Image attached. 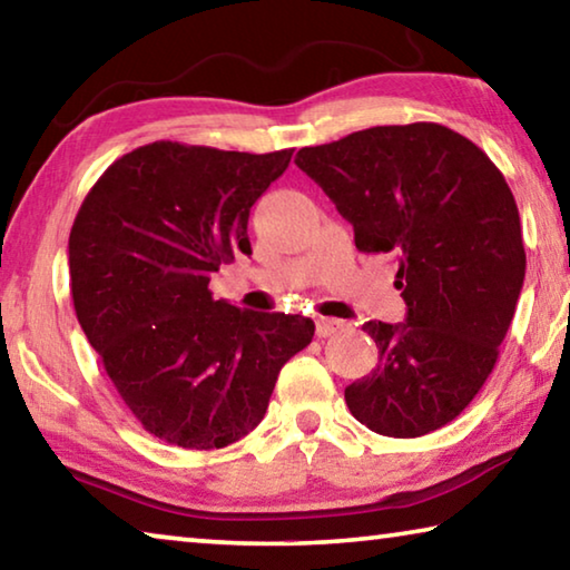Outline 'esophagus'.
I'll return each mask as SVG.
<instances>
[{"label":"esophagus","mask_w":570,"mask_h":570,"mask_svg":"<svg viewBox=\"0 0 570 570\" xmlns=\"http://www.w3.org/2000/svg\"><path fill=\"white\" fill-rule=\"evenodd\" d=\"M344 330V322L340 320H330V316H316V336H332L336 332Z\"/></svg>","instance_id":"obj_1"}]
</instances>
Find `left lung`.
Listing matches in <instances>:
<instances>
[{
  "label": "left lung",
  "mask_w": 570,
  "mask_h": 570,
  "mask_svg": "<svg viewBox=\"0 0 570 570\" xmlns=\"http://www.w3.org/2000/svg\"><path fill=\"white\" fill-rule=\"evenodd\" d=\"M294 163L334 200L362 254H394L407 320L366 322L380 346L346 407L387 438H420L468 407L498 362L525 278L523 230L503 173L438 122L377 125Z\"/></svg>",
  "instance_id": "8db88e82"
}]
</instances>
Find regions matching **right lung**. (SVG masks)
<instances>
[{"mask_svg": "<svg viewBox=\"0 0 570 570\" xmlns=\"http://www.w3.org/2000/svg\"><path fill=\"white\" fill-rule=\"evenodd\" d=\"M292 156L156 140L115 160L77 210V322L135 420L168 445L248 435L282 366L312 342L306 316L248 312L208 288L220 264L250 254V206Z\"/></svg>", "mask_w": 570, "mask_h": 570, "instance_id": "obj_1", "label": "right lung"}]
</instances>
